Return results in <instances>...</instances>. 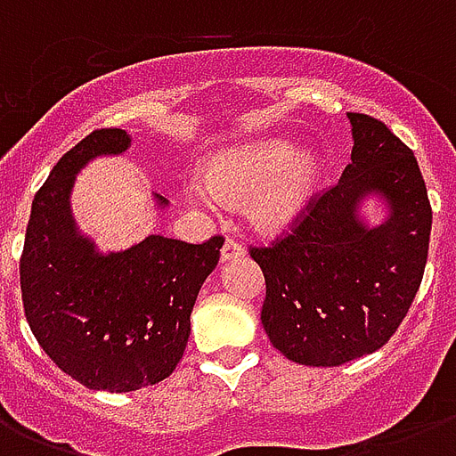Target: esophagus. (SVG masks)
Segmentation results:
<instances>
[{
    "label": "esophagus",
    "mask_w": 456,
    "mask_h": 456,
    "mask_svg": "<svg viewBox=\"0 0 456 456\" xmlns=\"http://www.w3.org/2000/svg\"><path fill=\"white\" fill-rule=\"evenodd\" d=\"M243 246L239 241H234V239H227L224 241V246H222V263H229V260H236V257H243Z\"/></svg>",
    "instance_id": "1"
}]
</instances>
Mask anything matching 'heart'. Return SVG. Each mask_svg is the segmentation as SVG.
I'll return each instance as SVG.
<instances>
[{"label": "heart", "instance_id": "b5f03b06", "mask_svg": "<svg viewBox=\"0 0 456 456\" xmlns=\"http://www.w3.org/2000/svg\"><path fill=\"white\" fill-rule=\"evenodd\" d=\"M322 158L300 151L284 139H265L224 149L208 163L206 177L186 186L189 199L206 210H220L224 200L250 196L248 220L260 232H286L300 220L317 191Z\"/></svg>", "mask_w": 456, "mask_h": 456}]
</instances>
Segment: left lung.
Segmentation results:
<instances>
[{
    "label": "left lung",
    "mask_w": 456,
    "mask_h": 456,
    "mask_svg": "<svg viewBox=\"0 0 456 456\" xmlns=\"http://www.w3.org/2000/svg\"><path fill=\"white\" fill-rule=\"evenodd\" d=\"M353 153L338 184L312 200L291 234L250 248L267 284L272 346L307 367H338L383 347L424 279L431 203L411 149L376 118L347 113ZM387 208L369 225L361 206Z\"/></svg>",
    "instance_id": "8db88e82"
}]
</instances>
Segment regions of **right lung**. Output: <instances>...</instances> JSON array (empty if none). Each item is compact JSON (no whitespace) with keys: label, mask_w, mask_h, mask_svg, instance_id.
Here are the masks:
<instances>
[{"label":"right lung","mask_w":456,"mask_h":456,"mask_svg":"<svg viewBox=\"0 0 456 456\" xmlns=\"http://www.w3.org/2000/svg\"><path fill=\"white\" fill-rule=\"evenodd\" d=\"M132 146L125 130H94L73 146L32 200L20 257L30 331L52 362L92 390L130 393L175 371L191 310L224 239L186 243L160 234L125 250L96 248L70 210L75 175ZM158 208L167 206L153 196Z\"/></svg>","instance_id":"add662e5"}]
</instances>
